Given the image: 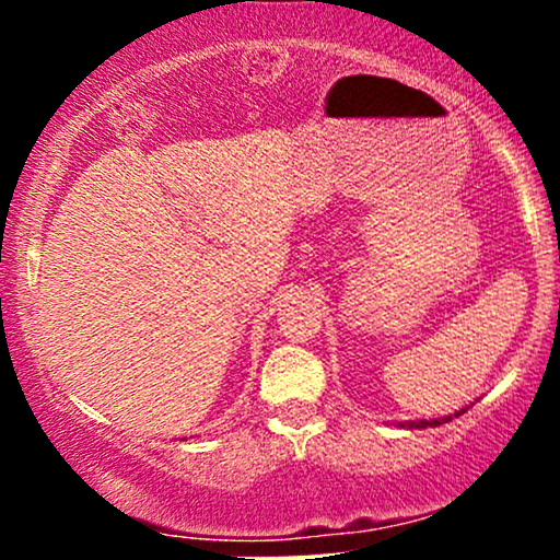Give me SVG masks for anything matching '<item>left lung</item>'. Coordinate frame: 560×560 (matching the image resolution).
<instances>
[{"label":"left lung","instance_id":"left-lung-1","mask_svg":"<svg viewBox=\"0 0 560 560\" xmlns=\"http://www.w3.org/2000/svg\"><path fill=\"white\" fill-rule=\"evenodd\" d=\"M468 410V405L466 408H460V410H455V413H450V416H440V419H421V421H400L397 423V427H405V429H427V427H440V423H447V421H453V419H458V416H464Z\"/></svg>","mask_w":560,"mask_h":560}]
</instances>
